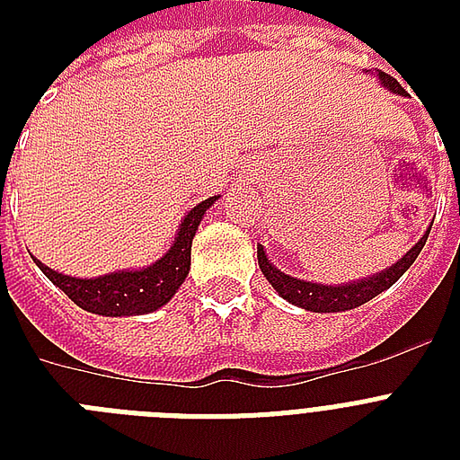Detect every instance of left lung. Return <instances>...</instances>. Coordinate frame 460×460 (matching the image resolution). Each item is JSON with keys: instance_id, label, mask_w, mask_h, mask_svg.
<instances>
[{"instance_id": "obj_1", "label": "left lung", "mask_w": 460, "mask_h": 460, "mask_svg": "<svg viewBox=\"0 0 460 460\" xmlns=\"http://www.w3.org/2000/svg\"><path fill=\"white\" fill-rule=\"evenodd\" d=\"M377 75L386 88L403 95V88H401L399 81H396L394 75L385 74V71H377ZM429 229H432V226H429ZM429 229L428 234H425V236H422L420 241L396 262V265L389 267L386 272L375 274L370 279L353 281V284H346V287H322V284H313V281L294 279V277H288V274L279 272L277 267H272V262L267 260L265 251H262L260 245L258 262L262 274L267 277V281H270V284L279 291L281 298H287L288 303H296V305L305 307V310H313V313H341V310H350V307H358L363 305V303L372 301L375 296H379L382 291H386V288L392 287V284H396V281L401 279V274L406 272L408 267L415 262V258L420 255L422 245H425V241H428L429 236Z\"/></svg>"}]
</instances>
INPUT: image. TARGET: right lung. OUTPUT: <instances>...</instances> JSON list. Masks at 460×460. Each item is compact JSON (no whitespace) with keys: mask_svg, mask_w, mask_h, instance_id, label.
Returning <instances> with one entry per match:
<instances>
[{"mask_svg":"<svg viewBox=\"0 0 460 460\" xmlns=\"http://www.w3.org/2000/svg\"><path fill=\"white\" fill-rule=\"evenodd\" d=\"M217 198L219 195L195 205L181 224L179 236L173 241L172 251L140 272H117L104 274L97 279H75V277L54 272V270L42 265L40 260H35V262L47 274V279L57 284L75 305L88 310V313L107 314V317L153 313L164 303H169V298L179 291V287L186 279L188 270H190V243H193L195 229Z\"/></svg>","mask_w":460,"mask_h":460,"instance_id":"add662e5","label":"right lung"}]
</instances>
